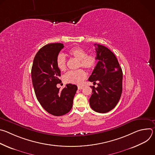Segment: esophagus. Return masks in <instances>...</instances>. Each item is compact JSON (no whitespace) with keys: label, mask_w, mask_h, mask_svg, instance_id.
Masks as SVG:
<instances>
[{"label":"esophagus","mask_w":155,"mask_h":155,"mask_svg":"<svg viewBox=\"0 0 155 155\" xmlns=\"http://www.w3.org/2000/svg\"><path fill=\"white\" fill-rule=\"evenodd\" d=\"M83 86H78V90H82L83 89Z\"/></svg>","instance_id":"esophagus-1"}]
</instances>
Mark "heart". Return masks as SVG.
Here are the masks:
<instances>
[{
    "mask_svg": "<svg viewBox=\"0 0 155 155\" xmlns=\"http://www.w3.org/2000/svg\"><path fill=\"white\" fill-rule=\"evenodd\" d=\"M69 54L78 60V67H82L88 70L94 69L97 64V58L95 54H87L86 51L78 47H74L69 50ZM58 68L64 71L66 69V59L64 55L59 54L56 59ZM86 78V74L83 69L74 71H69L64 76V81L65 83L75 84H81Z\"/></svg>",
    "mask_w": 155,
    "mask_h": 155,
    "instance_id": "obj_1",
    "label": "heart"
}]
</instances>
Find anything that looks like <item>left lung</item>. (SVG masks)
<instances>
[{
	"mask_svg": "<svg viewBox=\"0 0 155 155\" xmlns=\"http://www.w3.org/2000/svg\"><path fill=\"white\" fill-rule=\"evenodd\" d=\"M98 62L88 78L97 83L91 86L92 95L90 99L91 108L98 113H107L115 107L121 96L123 72L115 54L107 47L94 44Z\"/></svg>",
	"mask_w": 155,
	"mask_h": 155,
	"instance_id": "1",
	"label": "left lung"
}]
</instances>
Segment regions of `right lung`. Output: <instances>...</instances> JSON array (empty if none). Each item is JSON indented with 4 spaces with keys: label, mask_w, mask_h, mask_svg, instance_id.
I'll use <instances>...</instances> for the list:
<instances>
[{
    "label": "right lung",
    "mask_w": 155,
    "mask_h": 155,
    "mask_svg": "<svg viewBox=\"0 0 155 155\" xmlns=\"http://www.w3.org/2000/svg\"><path fill=\"white\" fill-rule=\"evenodd\" d=\"M64 48L60 43H50L37 53L33 61L31 77L37 99L47 112L54 116L68 114L77 90L75 84H68L62 90L57 87L61 71L56 65L59 53Z\"/></svg>",
    "instance_id": "obj_1"
}]
</instances>
